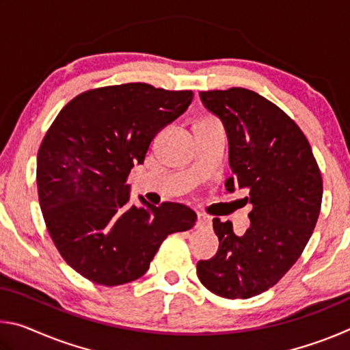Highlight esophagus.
I'll list each match as a JSON object with an SVG mask.
<instances>
[{
  "label": "esophagus",
  "mask_w": 350,
  "mask_h": 350,
  "mask_svg": "<svg viewBox=\"0 0 350 350\" xmlns=\"http://www.w3.org/2000/svg\"><path fill=\"white\" fill-rule=\"evenodd\" d=\"M198 228H210L211 227V219L204 215V213H198V222H196Z\"/></svg>",
  "instance_id": "34e87169"
}]
</instances>
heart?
Returning a JSON list of instances; mask_svg holds the SVG:
<instances>
[{"label": "heart", "mask_w": 350, "mask_h": 350, "mask_svg": "<svg viewBox=\"0 0 350 350\" xmlns=\"http://www.w3.org/2000/svg\"><path fill=\"white\" fill-rule=\"evenodd\" d=\"M205 122H211V120H205Z\"/></svg>", "instance_id": "1"}]
</instances>
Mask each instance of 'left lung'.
<instances>
[{
    "mask_svg": "<svg viewBox=\"0 0 350 350\" xmlns=\"http://www.w3.org/2000/svg\"><path fill=\"white\" fill-rule=\"evenodd\" d=\"M199 96L227 134L233 176L225 188L247 189L253 210L244 236L213 219L219 248L199 260L198 276L215 295L247 299L273 287L303 253L321 208V174L303 131L267 98L244 88Z\"/></svg>",
    "mask_w": 350,
    "mask_h": 350,
    "instance_id": "obj_1",
    "label": "left lung"
}]
</instances>
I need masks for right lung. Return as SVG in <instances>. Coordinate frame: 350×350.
<instances>
[{
	"label": "right lung",
	"mask_w": 350,
	"mask_h": 350,
	"mask_svg": "<svg viewBox=\"0 0 350 350\" xmlns=\"http://www.w3.org/2000/svg\"><path fill=\"white\" fill-rule=\"evenodd\" d=\"M191 91L126 83L69 102L37 157L40 206L52 241L77 273L102 286L137 280L168 234L196 213L183 204H131L126 177L151 140L191 105Z\"/></svg>",
	"instance_id": "1"
}]
</instances>
